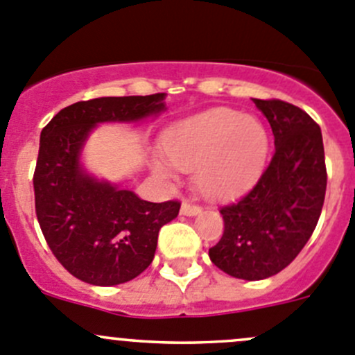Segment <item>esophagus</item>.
I'll use <instances>...</instances> for the list:
<instances>
[{
	"label": "esophagus",
	"instance_id": "1",
	"mask_svg": "<svg viewBox=\"0 0 355 355\" xmlns=\"http://www.w3.org/2000/svg\"><path fill=\"white\" fill-rule=\"evenodd\" d=\"M180 213L184 214V216H196V214L200 213V207L198 204H192L191 200H184L180 207Z\"/></svg>",
	"mask_w": 355,
	"mask_h": 355
}]
</instances>
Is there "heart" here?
<instances>
[{
	"mask_svg": "<svg viewBox=\"0 0 355 355\" xmlns=\"http://www.w3.org/2000/svg\"><path fill=\"white\" fill-rule=\"evenodd\" d=\"M270 139L264 125L230 108L204 111L173 125L163 139V151L173 166H196V185L209 198L239 194L259 177ZM157 173L166 175L161 163Z\"/></svg>",
	"mask_w": 355,
	"mask_h": 355,
	"instance_id": "1",
	"label": "heart"
}]
</instances>
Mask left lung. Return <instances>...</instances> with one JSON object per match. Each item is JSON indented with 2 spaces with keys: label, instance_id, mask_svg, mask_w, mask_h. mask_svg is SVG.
<instances>
[{
  "label": "left lung",
  "instance_id": "left-lung-1",
  "mask_svg": "<svg viewBox=\"0 0 355 355\" xmlns=\"http://www.w3.org/2000/svg\"><path fill=\"white\" fill-rule=\"evenodd\" d=\"M254 103L273 130V157L247 194L220 207L225 230L209 249L214 266L250 282L280 273L299 256L316 228L327 194L320 125L280 99Z\"/></svg>",
  "mask_w": 355,
  "mask_h": 355
}]
</instances>
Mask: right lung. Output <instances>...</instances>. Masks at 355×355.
<instances>
[{
    "label": "right lung",
    "instance_id": "1",
    "mask_svg": "<svg viewBox=\"0 0 355 355\" xmlns=\"http://www.w3.org/2000/svg\"><path fill=\"white\" fill-rule=\"evenodd\" d=\"M164 94L96 98L67 106L42 128L34 171L39 227L63 268L99 287L125 284L155 257L157 234L177 218L178 200L149 202L98 182L78 163L89 132L101 121H137L164 110Z\"/></svg>",
    "mask_w": 355,
    "mask_h": 355
}]
</instances>
